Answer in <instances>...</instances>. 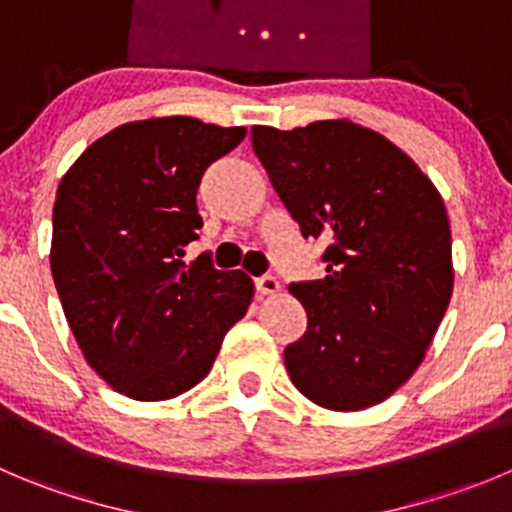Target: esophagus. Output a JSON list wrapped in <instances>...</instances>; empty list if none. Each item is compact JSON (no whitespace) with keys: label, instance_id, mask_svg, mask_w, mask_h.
Instances as JSON below:
<instances>
[{"label":"esophagus","instance_id":"esophagus-1","mask_svg":"<svg viewBox=\"0 0 512 512\" xmlns=\"http://www.w3.org/2000/svg\"><path fill=\"white\" fill-rule=\"evenodd\" d=\"M253 286H256V291H259L261 296H266V294H276V291L281 289L279 286V279H276V276H259V279H253Z\"/></svg>","mask_w":512,"mask_h":512}]
</instances>
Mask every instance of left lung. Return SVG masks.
<instances>
[{
	"mask_svg": "<svg viewBox=\"0 0 512 512\" xmlns=\"http://www.w3.org/2000/svg\"><path fill=\"white\" fill-rule=\"evenodd\" d=\"M253 153L326 276L296 281L306 332L284 349L291 382L326 410L372 407L412 377L452 296L445 203L397 145L349 120L251 128Z\"/></svg>",
	"mask_w": 512,
	"mask_h": 512,
	"instance_id": "1",
	"label": "left lung"
}]
</instances>
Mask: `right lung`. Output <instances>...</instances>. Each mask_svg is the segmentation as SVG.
I'll return each instance as SVG.
<instances>
[{
    "instance_id": "1",
    "label": "right lung",
    "mask_w": 512,
    "mask_h": 512,
    "mask_svg": "<svg viewBox=\"0 0 512 512\" xmlns=\"http://www.w3.org/2000/svg\"><path fill=\"white\" fill-rule=\"evenodd\" d=\"M246 128L153 118L115 128L62 178L52 208V279L87 364L120 394L155 402L201 382L253 284L186 246L203 218L208 165Z\"/></svg>"
}]
</instances>
